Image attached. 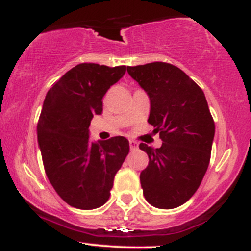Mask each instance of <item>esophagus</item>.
I'll return each instance as SVG.
<instances>
[{
    "mask_svg": "<svg viewBox=\"0 0 251 251\" xmlns=\"http://www.w3.org/2000/svg\"><path fill=\"white\" fill-rule=\"evenodd\" d=\"M129 148H131V150H137L138 143L134 142V140H129Z\"/></svg>",
    "mask_w": 251,
    "mask_h": 251,
    "instance_id": "esophagus-1",
    "label": "esophagus"
}]
</instances>
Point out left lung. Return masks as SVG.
<instances>
[{
  "label": "left lung",
  "instance_id": "1",
  "mask_svg": "<svg viewBox=\"0 0 251 251\" xmlns=\"http://www.w3.org/2000/svg\"><path fill=\"white\" fill-rule=\"evenodd\" d=\"M127 72L148 93V122L163 140L159 149L139 145L149 155L140 174L143 194L155 208H177L197 191L210 163L215 123L205 96L171 63L151 62Z\"/></svg>",
  "mask_w": 251,
  "mask_h": 251
}]
</instances>
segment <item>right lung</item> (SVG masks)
<instances>
[{"instance_id":"add662e5","label":"right lung","mask_w":251,"mask_h":251,"mask_svg":"<svg viewBox=\"0 0 251 251\" xmlns=\"http://www.w3.org/2000/svg\"><path fill=\"white\" fill-rule=\"evenodd\" d=\"M125 72L126 66L79 63L46 94L37 123L43 166L56 194L76 209H97L108 201L129 152L125 137L92 142L88 135L92 118L102 112V97Z\"/></svg>"}]
</instances>
